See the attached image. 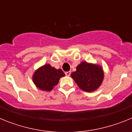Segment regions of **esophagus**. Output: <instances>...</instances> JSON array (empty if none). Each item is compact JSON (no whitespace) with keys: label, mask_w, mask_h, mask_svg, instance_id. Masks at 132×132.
I'll return each mask as SVG.
<instances>
[{"label":"esophagus","mask_w":132,"mask_h":132,"mask_svg":"<svg viewBox=\"0 0 132 132\" xmlns=\"http://www.w3.org/2000/svg\"><path fill=\"white\" fill-rule=\"evenodd\" d=\"M65 74L66 76H70V75H71V71H66L65 73Z\"/></svg>","instance_id":"1"}]
</instances>
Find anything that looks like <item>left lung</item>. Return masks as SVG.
Listing matches in <instances>:
<instances>
[{"instance_id": "8db88e82", "label": "left lung", "mask_w": 132, "mask_h": 132, "mask_svg": "<svg viewBox=\"0 0 132 132\" xmlns=\"http://www.w3.org/2000/svg\"><path fill=\"white\" fill-rule=\"evenodd\" d=\"M79 88L86 92H92L98 88L103 80L101 67L87 62H82L77 67V71L71 75Z\"/></svg>"}]
</instances>
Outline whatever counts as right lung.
Returning a JSON list of instances; mask_svg holds the SVG:
<instances>
[{
  "mask_svg": "<svg viewBox=\"0 0 132 132\" xmlns=\"http://www.w3.org/2000/svg\"><path fill=\"white\" fill-rule=\"evenodd\" d=\"M65 76L61 69H55L50 65H45L35 72L33 80L38 88L50 91L59 82V79Z\"/></svg>",
  "mask_w": 132,
  "mask_h": 132,
  "instance_id": "1",
  "label": "right lung"
}]
</instances>
